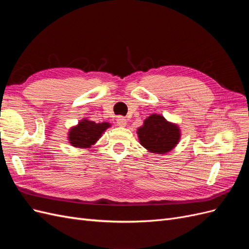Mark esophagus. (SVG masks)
I'll use <instances>...</instances> for the list:
<instances>
[{"label":"esophagus","instance_id":"esophagus-1","mask_svg":"<svg viewBox=\"0 0 249 249\" xmlns=\"http://www.w3.org/2000/svg\"><path fill=\"white\" fill-rule=\"evenodd\" d=\"M116 123L119 126H125L126 125V119L123 116H118L116 119Z\"/></svg>","mask_w":249,"mask_h":249}]
</instances>
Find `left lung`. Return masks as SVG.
Listing matches in <instances>:
<instances>
[{"label": "left lung", "instance_id": "1", "mask_svg": "<svg viewBox=\"0 0 249 249\" xmlns=\"http://www.w3.org/2000/svg\"><path fill=\"white\" fill-rule=\"evenodd\" d=\"M140 144L153 154H167L177 146L180 130L177 124L168 122L161 114H152L138 127Z\"/></svg>", "mask_w": 249, "mask_h": 249}]
</instances>
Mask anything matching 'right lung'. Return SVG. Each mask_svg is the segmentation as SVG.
I'll return each instance as SVG.
<instances>
[{"instance_id": "right-lung-1", "label": "right lung", "mask_w": 249, "mask_h": 249, "mask_svg": "<svg viewBox=\"0 0 249 249\" xmlns=\"http://www.w3.org/2000/svg\"><path fill=\"white\" fill-rule=\"evenodd\" d=\"M111 126L109 123L95 124L91 120L83 118L77 125H73L69 132V142L71 146L79 148H90L99 140L103 133Z\"/></svg>"}]
</instances>
